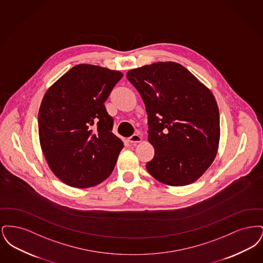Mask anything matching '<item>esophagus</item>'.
<instances>
[{"label":"esophagus","instance_id":"34e87169","mask_svg":"<svg viewBox=\"0 0 263 263\" xmlns=\"http://www.w3.org/2000/svg\"><path fill=\"white\" fill-rule=\"evenodd\" d=\"M129 142L132 144H136V143H140L142 141V137L138 134H133L131 137H129Z\"/></svg>","mask_w":263,"mask_h":263}]
</instances>
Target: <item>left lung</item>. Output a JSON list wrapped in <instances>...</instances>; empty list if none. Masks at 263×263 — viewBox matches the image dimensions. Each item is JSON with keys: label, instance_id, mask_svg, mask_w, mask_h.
Segmentation results:
<instances>
[{"label": "left lung", "instance_id": "1", "mask_svg": "<svg viewBox=\"0 0 263 263\" xmlns=\"http://www.w3.org/2000/svg\"><path fill=\"white\" fill-rule=\"evenodd\" d=\"M148 115V141L155 148L148 172L157 180L183 186L213 163L220 139L219 109L212 92L175 62L154 63L127 73Z\"/></svg>", "mask_w": 263, "mask_h": 263}]
</instances>
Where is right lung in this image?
<instances>
[{
    "label": "right lung",
    "instance_id": "1",
    "mask_svg": "<svg viewBox=\"0 0 263 263\" xmlns=\"http://www.w3.org/2000/svg\"><path fill=\"white\" fill-rule=\"evenodd\" d=\"M123 74L80 64L45 93L38 112L42 152L51 171L73 187L93 186L112 173L123 143L112 133L104 101Z\"/></svg>",
    "mask_w": 263,
    "mask_h": 263
}]
</instances>
